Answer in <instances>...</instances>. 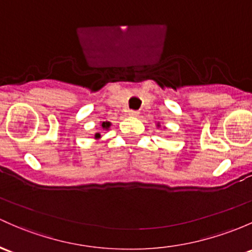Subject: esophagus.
Here are the masks:
<instances>
[{"label": "esophagus", "mask_w": 252, "mask_h": 252, "mask_svg": "<svg viewBox=\"0 0 252 252\" xmlns=\"http://www.w3.org/2000/svg\"><path fill=\"white\" fill-rule=\"evenodd\" d=\"M128 115L132 116V118H137V116L139 115V112H137V110H129Z\"/></svg>", "instance_id": "obj_1"}]
</instances>
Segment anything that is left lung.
Segmentation results:
<instances>
[{"instance_id":"left-lung-1","label":"left lung","mask_w":252,"mask_h":252,"mask_svg":"<svg viewBox=\"0 0 252 252\" xmlns=\"http://www.w3.org/2000/svg\"><path fill=\"white\" fill-rule=\"evenodd\" d=\"M158 126H159V125H158Z\"/></svg>"}]
</instances>
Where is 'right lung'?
Masks as SVG:
<instances>
[{
    "label": "right lung",
    "instance_id": "obj_1",
    "mask_svg": "<svg viewBox=\"0 0 252 252\" xmlns=\"http://www.w3.org/2000/svg\"><path fill=\"white\" fill-rule=\"evenodd\" d=\"M110 126H112V124H110L109 121H103V123L101 124L102 131H108V129L110 128ZM99 138H101V132H97V133L94 134V139H99Z\"/></svg>",
    "mask_w": 252,
    "mask_h": 252
}]
</instances>
